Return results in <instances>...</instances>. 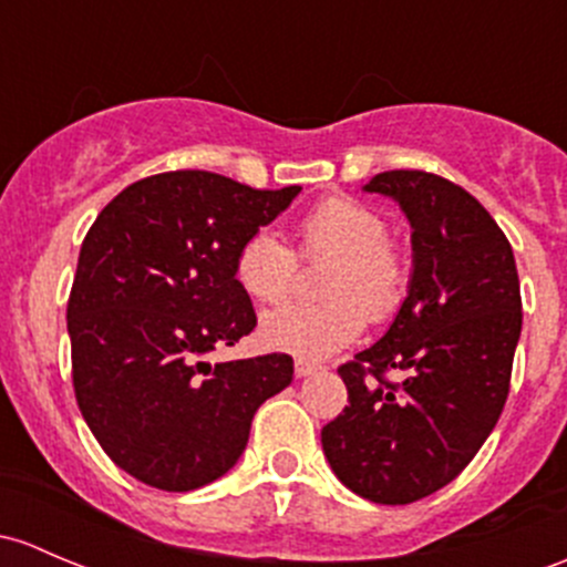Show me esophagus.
Returning a JSON list of instances; mask_svg holds the SVG:
<instances>
[{
  "instance_id": "obj_1",
  "label": "esophagus",
  "mask_w": 567,
  "mask_h": 567,
  "mask_svg": "<svg viewBox=\"0 0 567 567\" xmlns=\"http://www.w3.org/2000/svg\"><path fill=\"white\" fill-rule=\"evenodd\" d=\"M318 363H309V361H296V378H309V374L318 372Z\"/></svg>"
}]
</instances>
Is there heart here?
Segmentation results:
<instances>
[{"instance_id":"b5f03b06","label":"heart","mask_w":567,"mask_h":567,"mask_svg":"<svg viewBox=\"0 0 567 567\" xmlns=\"http://www.w3.org/2000/svg\"><path fill=\"white\" fill-rule=\"evenodd\" d=\"M301 255L331 258L323 279L329 301H290L260 323L266 348L326 359L361 337L367 315L391 318L408 290V266L389 241V223L350 198H326L299 223ZM299 258L274 230H255L238 247L236 279L255 301H282L293 290Z\"/></svg>"}]
</instances>
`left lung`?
<instances>
[{"label":"left lung","instance_id":"obj_1","mask_svg":"<svg viewBox=\"0 0 567 567\" xmlns=\"http://www.w3.org/2000/svg\"><path fill=\"white\" fill-rule=\"evenodd\" d=\"M413 228L408 299L389 331L342 363L348 408L323 454L350 492L408 505L456 478L505 408L522 333L514 249L467 189L426 171H385L363 187ZM396 368L402 384L384 372Z\"/></svg>","mask_w":567,"mask_h":567}]
</instances>
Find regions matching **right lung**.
Returning <instances> with one entry per match:
<instances>
[{"mask_svg": "<svg viewBox=\"0 0 567 567\" xmlns=\"http://www.w3.org/2000/svg\"><path fill=\"white\" fill-rule=\"evenodd\" d=\"M299 193L171 171L130 184L89 228L68 301L73 389L133 478L163 492L217 481L247 449L260 404L293 380L285 353L214 367L206 355L258 326L238 247Z\"/></svg>", "mask_w": 567, "mask_h": 567, "instance_id": "add662e5", "label": "right lung"}]
</instances>
